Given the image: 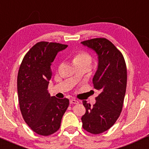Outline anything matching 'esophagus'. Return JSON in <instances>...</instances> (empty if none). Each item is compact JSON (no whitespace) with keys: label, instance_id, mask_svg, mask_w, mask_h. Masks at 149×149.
Listing matches in <instances>:
<instances>
[{"label":"esophagus","instance_id":"esophagus-1","mask_svg":"<svg viewBox=\"0 0 149 149\" xmlns=\"http://www.w3.org/2000/svg\"><path fill=\"white\" fill-rule=\"evenodd\" d=\"M70 102L71 104H77V103H79V101H78L77 100L74 99V98H72V99H70Z\"/></svg>","mask_w":149,"mask_h":149}]
</instances>
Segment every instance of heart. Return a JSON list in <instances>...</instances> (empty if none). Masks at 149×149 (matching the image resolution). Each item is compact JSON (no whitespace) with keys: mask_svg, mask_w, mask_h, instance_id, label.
<instances>
[{"mask_svg":"<svg viewBox=\"0 0 149 149\" xmlns=\"http://www.w3.org/2000/svg\"><path fill=\"white\" fill-rule=\"evenodd\" d=\"M73 61L74 65H88L90 66L92 62V58L88 53L81 52L74 56Z\"/></svg>","mask_w":149,"mask_h":149,"instance_id":"1","label":"heart"}]
</instances>
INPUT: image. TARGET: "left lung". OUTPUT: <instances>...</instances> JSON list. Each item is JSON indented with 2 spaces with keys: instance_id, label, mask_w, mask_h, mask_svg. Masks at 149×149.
Here are the masks:
<instances>
[{
  "instance_id": "left-lung-1",
  "label": "left lung",
  "mask_w": 149,
  "mask_h": 149,
  "mask_svg": "<svg viewBox=\"0 0 149 149\" xmlns=\"http://www.w3.org/2000/svg\"><path fill=\"white\" fill-rule=\"evenodd\" d=\"M81 43L98 56V68L92 81L94 88L101 93L93 106L83 101L86 113L81 117L83 128L98 134L115 124L123 109L127 87L126 64L121 52L106 38H92Z\"/></svg>"
}]
</instances>
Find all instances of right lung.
<instances>
[{"label": "right lung", "mask_w": 149, "mask_h": 149, "mask_svg": "<svg viewBox=\"0 0 149 149\" xmlns=\"http://www.w3.org/2000/svg\"><path fill=\"white\" fill-rule=\"evenodd\" d=\"M68 45L41 41L25 55L17 75L19 108L25 123L34 132L48 136L59 130L69 100L51 96L48 86L51 63Z\"/></svg>", "instance_id": "1"}]
</instances>
